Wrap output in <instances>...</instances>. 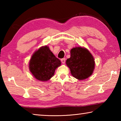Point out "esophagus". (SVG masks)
Masks as SVG:
<instances>
[{
	"label": "esophagus",
	"mask_w": 121,
	"mask_h": 121,
	"mask_svg": "<svg viewBox=\"0 0 121 121\" xmlns=\"http://www.w3.org/2000/svg\"><path fill=\"white\" fill-rule=\"evenodd\" d=\"M61 62H62V63H63V64H65V58L62 59H61Z\"/></svg>",
	"instance_id": "34e87169"
}]
</instances>
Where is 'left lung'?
<instances>
[{
    "instance_id": "1",
    "label": "left lung",
    "mask_w": 121,
    "mask_h": 121,
    "mask_svg": "<svg viewBox=\"0 0 121 121\" xmlns=\"http://www.w3.org/2000/svg\"><path fill=\"white\" fill-rule=\"evenodd\" d=\"M66 65L73 77L83 80L92 74L95 62L89 50L79 46L70 50V58L66 60Z\"/></svg>"
}]
</instances>
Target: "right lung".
<instances>
[{"label":"right lung","instance_id":"obj_1","mask_svg":"<svg viewBox=\"0 0 121 121\" xmlns=\"http://www.w3.org/2000/svg\"><path fill=\"white\" fill-rule=\"evenodd\" d=\"M61 63L60 60L55 56L49 47L45 46L34 53L29 67L35 78L43 82L48 81L53 77L55 70Z\"/></svg>","mask_w":121,"mask_h":121}]
</instances>
